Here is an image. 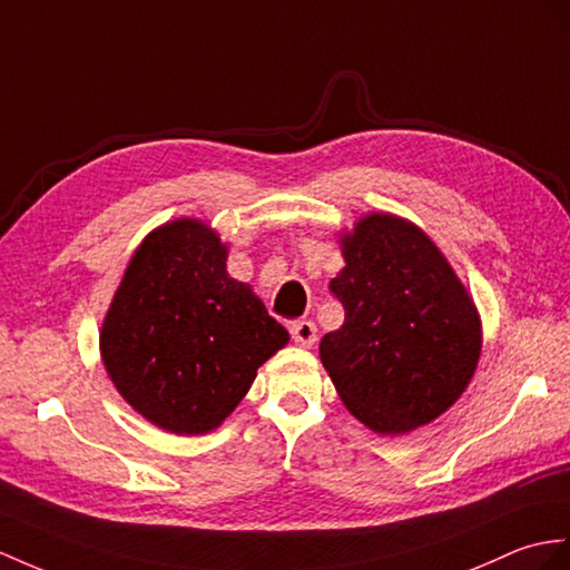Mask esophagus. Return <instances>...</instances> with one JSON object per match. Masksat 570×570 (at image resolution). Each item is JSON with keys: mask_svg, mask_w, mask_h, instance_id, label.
I'll list each match as a JSON object with an SVG mask.
<instances>
[{"mask_svg": "<svg viewBox=\"0 0 570 570\" xmlns=\"http://www.w3.org/2000/svg\"><path fill=\"white\" fill-rule=\"evenodd\" d=\"M289 336H293V341L302 345V348H312L316 343V326L314 322H295L289 326Z\"/></svg>", "mask_w": 570, "mask_h": 570, "instance_id": "esophagus-1", "label": "esophagus"}]
</instances>
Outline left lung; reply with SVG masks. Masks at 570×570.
I'll return each mask as SVG.
<instances>
[{
  "label": "left lung",
  "mask_w": 570,
  "mask_h": 570,
  "mask_svg": "<svg viewBox=\"0 0 570 570\" xmlns=\"http://www.w3.org/2000/svg\"><path fill=\"white\" fill-rule=\"evenodd\" d=\"M331 293L345 322L318 345L341 401L374 433L435 421L466 390L481 355V318L428 234L372 213L341 239Z\"/></svg>",
  "instance_id": "obj_1"
}]
</instances>
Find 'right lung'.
Returning <instances> with one entry per match:
<instances>
[{"instance_id": "1", "label": "right lung", "mask_w": 570, "mask_h": 570, "mask_svg": "<svg viewBox=\"0 0 570 570\" xmlns=\"http://www.w3.org/2000/svg\"><path fill=\"white\" fill-rule=\"evenodd\" d=\"M289 341L200 219L147 234L101 326V357L120 396L176 435L215 430L239 406L256 370Z\"/></svg>"}]
</instances>
